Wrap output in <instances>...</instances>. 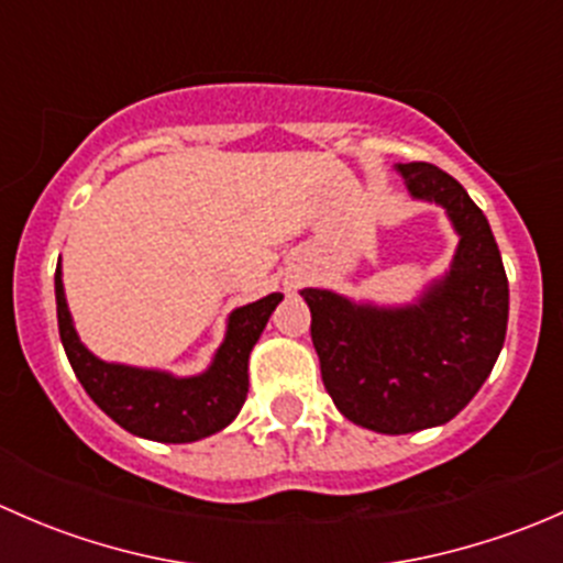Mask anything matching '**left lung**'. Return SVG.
Listing matches in <instances>:
<instances>
[{"instance_id": "1", "label": "left lung", "mask_w": 563, "mask_h": 563, "mask_svg": "<svg viewBox=\"0 0 563 563\" xmlns=\"http://www.w3.org/2000/svg\"><path fill=\"white\" fill-rule=\"evenodd\" d=\"M417 201L439 203L457 234L444 277L400 308L302 288L321 378L338 411L387 435L439 428L490 376L507 338L509 283L490 223L457 179L430 163H397Z\"/></svg>"}]
</instances>
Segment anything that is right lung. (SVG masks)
Returning <instances> with one entry per match:
<instances>
[{"label":"right lung","instance_id":"right-lung-1","mask_svg":"<svg viewBox=\"0 0 563 563\" xmlns=\"http://www.w3.org/2000/svg\"><path fill=\"white\" fill-rule=\"evenodd\" d=\"M54 288L59 338L81 387L119 428L163 444L201 441L234 422L250 387V351L258 343L272 310L283 302V294H269L258 302L231 310L212 365L198 376H174L155 367H133L95 356L73 327L62 264L56 266Z\"/></svg>","mask_w":563,"mask_h":563}]
</instances>
